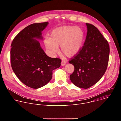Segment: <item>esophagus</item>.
Instances as JSON below:
<instances>
[{
	"instance_id": "1",
	"label": "esophagus",
	"mask_w": 121,
	"mask_h": 121,
	"mask_svg": "<svg viewBox=\"0 0 121 121\" xmlns=\"http://www.w3.org/2000/svg\"><path fill=\"white\" fill-rule=\"evenodd\" d=\"M66 63V61H64V60H62V62H61V65H62V66L65 65Z\"/></svg>"
}]
</instances>
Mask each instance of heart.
<instances>
[{"mask_svg": "<svg viewBox=\"0 0 121 121\" xmlns=\"http://www.w3.org/2000/svg\"><path fill=\"white\" fill-rule=\"evenodd\" d=\"M84 41L83 30L78 27L65 26L54 29L51 34V38L44 40L46 48L53 54L58 52V46L65 56L72 57L78 54L81 49Z\"/></svg>", "mask_w": 121, "mask_h": 121, "instance_id": "b5f03b06", "label": "heart"}]
</instances>
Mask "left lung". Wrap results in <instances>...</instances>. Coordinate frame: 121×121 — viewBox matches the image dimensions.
I'll return each instance as SVG.
<instances>
[{"instance_id":"obj_1","label":"left lung","mask_w":121,"mask_h":121,"mask_svg":"<svg viewBox=\"0 0 121 121\" xmlns=\"http://www.w3.org/2000/svg\"><path fill=\"white\" fill-rule=\"evenodd\" d=\"M87 36L79 52L69 63L74 65V71L70 75L71 82L77 87L88 89L98 82L107 68L110 47L99 30L86 23Z\"/></svg>"}]
</instances>
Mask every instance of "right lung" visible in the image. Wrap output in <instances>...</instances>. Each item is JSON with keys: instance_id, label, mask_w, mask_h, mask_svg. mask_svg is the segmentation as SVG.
I'll return each instance as SVG.
<instances>
[{"instance_id": "obj_1", "label": "right lung", "mask_w": 121, "mask_h": 121, "mask_svg": "<svg viewBox=\"0 0 121 121\" xmlns=\"http://www.w3.org/2000/svg\"><path fill=\"white\" fill-rule=\"evenodd\" d=\"M48 22L33 23L25 27L11 44L10 62L13 72L25 85L39 89L52 78L53 71L59 67L61 60L47 56L38 41Z\"/></svg>"}]
</instances>
